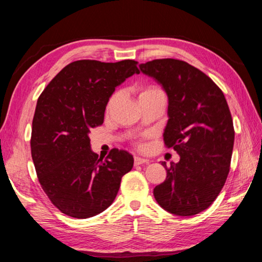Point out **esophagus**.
I'll return each mask as SVG.
<instances>
[{"label":"esophagus","mask_w":262,"mask_h":262,"mask_svg":"<svg viewBox=\"0 0 262 262\" xmlns=\"http://www.w3.org/2000/svg\"><path fill=\"white\" fill-rule=\"evenodd\" d=\"M135 165H142V164H149V159L142 158V157H135L134 158Z\"/></svg>","instance_id":"34e87169"}]
</instances>
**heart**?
<instances>
[{
    "label": "heart",
    "mask_w": 262,
    "mask_h": 262,
    "mask_svg": "<svg viewBox=\"0 0 262 262\" xmlns=\"http://www.w3.org/2000/svg\"><path fill=\"white\" fill-rule=\"evenodd\" d=\"M158 92H162V91L159 90V89L155 88V86H149V88H145V89H143V90H142V91L140 92V95H139V98H141V97H144V96H147V95H151V94H158ZM117 97H118V94H114L112 97H111V99H110V101H108V106H111V105H112V104L114 103V100L117 99Z\"/></svg>",
    "instance_id": "b5f03b06"
}]
</instances>
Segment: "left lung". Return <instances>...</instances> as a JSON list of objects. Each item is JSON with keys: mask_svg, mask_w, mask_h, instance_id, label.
<instances>
[{"mask_svg": "<svg viewBox=\"0 0 262 262\" xmlns=\"http://www.w3.org/2000/svg\"><path fill=\"white\" fill-rule=\"evenodd\" d=\"M166 92L168 120L164 143L180 159L166 167V179L154 189L163 209L192 216L207 209L229 174L234 130L227 99L221 89L187 62L161 59L140 64Z\"/></svg>", "mask_w": 262, "mask_h": 262, "instance_id": "8db88e82", "label": "left lung"}]
</instances>
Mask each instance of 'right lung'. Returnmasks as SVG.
Returning <instances> with one entry per match:
<instances>
[{
  "mask_svg": "<svg viewBox=\"0 0 262 262\" xmlns=\"http://www.w3.org/2000/svg\"><path fill=\"white\" fill-rule=\"evenodd\" d=\"M137 62L79 60L69 63L39 97L32 122L31 154L43 192L70 217L89 219L112 205L121 178L134 165L125 150L103 161L92 151L91 128L104 122L115 88L134 74Z\"/></svg>",
  "mask_w": 262,
  "mask_h": 262,
  "instance_id": "right-lung-1",
  "label": "right lung"
}]
</instances>
